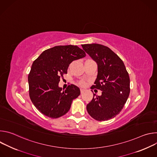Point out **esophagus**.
Segmentation results:
<instances>
[{
    "label": "esophagus",
    "mask_w": 157,
    "mask_h": 157,
    "mask_svg": "<svg viewBox=\"0 0 157 157\" xmlns=\"http://www.w3.org/2000/svg\"><path fill=\"white\" fill-rule=\"evenodd\" d=\"M80 91H81V93L82 94V93L85 91V89H80Z\"/></svg>",
    "instance_id": "1"
}]
</instances>
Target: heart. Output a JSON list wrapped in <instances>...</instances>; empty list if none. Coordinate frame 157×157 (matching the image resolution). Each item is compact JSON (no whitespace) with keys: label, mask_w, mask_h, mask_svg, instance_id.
<instances>
[{"label":"heart","mask_w":157,"mask_h":157,"mask_svg":"<svg viewBox=\"0 0 157 157\" xmlns=\"http://www.w3.org/2000/svg\"><path fill=\"white\" fill-rule=\"evenodd\" d=\"M84 81H81V82H79V85L80 86H84Z\"/></svg>","instance_id":"b5f03b06"}]
</instances>
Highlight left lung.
Returning <instances> with one entry per match:
<instances>
[{
    "instance_id": "8db88e82",
    "label": "left lung",
    "mask_w": 157,
    "mask_h": 157,
    "mask_svg": "<svg viewBox=\"0 0 157 157\" xmlns=\"http://www.w3.org/2000/svg\"><path fill=\"white\" fill-rule=\"evenodd\" d=\"M81 46L98 64L97 78L91 89L102 91L101 96L93 94L92 101L86 106L87 113L99 121L114 118L120 113L130 93V78L124 63L113 51L102 44Z\"/></svg>"
}]
</instances>
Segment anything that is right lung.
<instances>
[{"instance_id": "right-lung-1", "label": "right lung", "mask_w": 157, "mask_h": 157, "mask_svg": "<svg viewBox=\"0 0 157 157\" xmlns=\"http://www.w3.org/2000/svg\"><path fill=\"white\" fill-rule=\"evenodd\" d=\"M85 56V52L77 46H56L44 50L33 61L28 76L29 95L40 113L56 119L69 111L73 100L80 95V89L71 84L63 90L58 83L70 63Z\"/></svg>"}]
</instances>
